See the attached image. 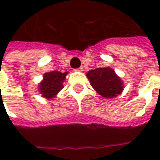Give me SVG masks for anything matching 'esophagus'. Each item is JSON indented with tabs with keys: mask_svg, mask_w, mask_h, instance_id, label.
Listing matches in <instances>:
<instances>
[{
	"mask_svg": "<svg viewBox=\"0 0 160 160\" xmlns=\"http://www.w3.org/2000/svg\"><path fill=\"white\" fill-rule=\"evenodd\" d=\"M76 71H79V72H81V71H83V67H80L79 68H77Z\"/></svg>",
	"mask_w": 160,
	"mask_h": 160,
	"instance_id": "34e87169",
	"label": "esophagus"
}]
</instances>
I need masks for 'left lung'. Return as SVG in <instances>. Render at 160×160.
Returning a JSON list of instances; mask_svg holds the SVG:
<instances>
[{"label": "left lung", "instance_id": "1", "mask_svg": "<svg viewBox=\"0 0 160 160\" xmlns=\"http://www.w3.org/2000/svg\"><path fill=\"white\" fill-rule=\"evenodd\" d=\"M92 88L106 99L115 98L123 92L124 83L111 68H99L86 73Z\"/></svg>", "mask_w": 160, "mask_h": 160}]
</instances>
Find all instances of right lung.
Wrapping results in <instances>:
<instances>
[{"mask_svg": "<svg viewBox=\"0 0 160 160\" xmlns=\"http://www.w3.org/2000/svg\"><path fill=\"white\" fill-rule=\"evenodd\" d=\"M68 72L61 73L59 71H51L43 75V78L38 85L39 92L42 97L47 100H52L55 98L58 92L62 89L63 83Z\"/></svg>", "mask_w": 160, "mask_h": 160, "instance_id": "1", "label": "right lung"}]
</instances>
